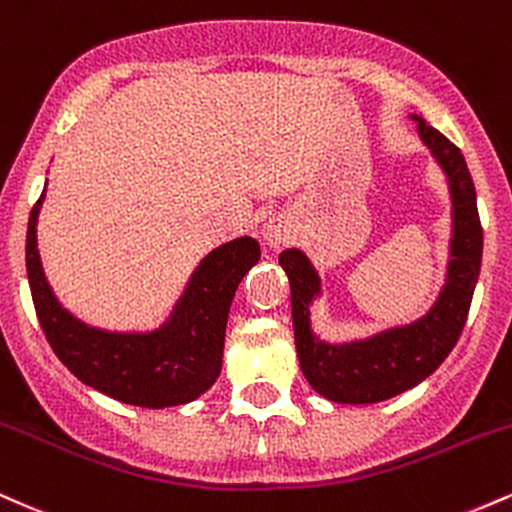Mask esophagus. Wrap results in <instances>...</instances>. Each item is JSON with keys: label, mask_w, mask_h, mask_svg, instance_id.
Segmentation results:
<instances>
[{"label": "esophagus", "mask_w": 512, "mask_h": 512, "mask_svg": "<svg viewBox=\"0 0 512 512\" xmlns=\"http://www.w3.org/2000/svg\"><path fill=\"white\" fill-rule=\"evenodd\" d=\"M291 238V223L284 216H272L267 223L262 226V240L267 248H279L284 245L286 240Z\"/></svg>", "instance_id": "obj_1"}]
</instances>
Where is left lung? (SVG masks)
<instances>
[{
  "label": "left lung",
  "mask_w": 512,
  "mask_h": 512,
  "mask_svg": "<svg viewBox=\"0 0 512 512\" xmlns=\"http://www.w3.org/2000/svg\"><path fill=\"white\" fill-rule=\"evenodd\" d=\"M421 142L445 173L452 202V238L445 284L426 315L409 325L380 330L351 342H327L313 330L310 308L322 296V279L303 250L289 248L279 255L291 284V315L296 351L310 387L330 402L375 404L411 390L448 358L460 339L472 305L481 269V231L477 192L462 151L411 115Z\"/></svg>",
  "instance_id": "1"
}]
</instances>
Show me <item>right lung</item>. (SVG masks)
<instances>
[{
    "mask_svg": "<svg viewBox=\"0 0 512 512\" xmlns=\"http://www.w3.org/2000/svg\"><path fill=\"white\" fill-rule=\"evenodd\" d=\"M43 199L45 190L28 219L26 272L40 327L57 358L84 385L134 407H178L204 395L221 373L228 310L243 276L260 260V243L240 236L211 250L156 330H103L69 313L43 272L38 252Z\"/></svg>",
    "mask_w": 512,
    "mask_h": 512,
    "instance_id": "1",
    "label": "right lung"
}]
</instances>
